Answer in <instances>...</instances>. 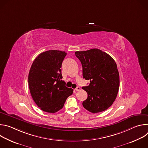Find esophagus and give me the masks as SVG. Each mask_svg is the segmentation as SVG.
I'll return each instance as SVG.
<instances>
[{"instance_id":"34e87169","label":"esophagus","mask_w":148,"mask_h":148,"mask_svg":"<svg viewBox=\"0 0 148 148\" xmlns=\"http://www.w3.org/2000/svg\"><path fill=\"white\" fill-rule=\"evenodd\" d=\"M80 89H81V88H80V87H77L75 89V91H79V90H80Z\"/></svg>"}]
</instances>
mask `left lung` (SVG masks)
Here are the masks:
<instances>
[{
	"instance_id": "obj_1",
	"label": "left lung",
	"mask_w": 148,
	"mask_h": 148,
	"mask_svg": "<svg viewBox=\"0 0 148 148\" xmlns=\"http://www.w3.org/2000/svg\"><path fill=\"white\" fill-rule=\"evenodd\" d=\"M82 67L83 78L90 80L88 86L82 87L88 94L84 108L92 113L107 110L115 100L119 87V75L114 60L98 49L75 51Z\"/></svg>"
}]
</instances>
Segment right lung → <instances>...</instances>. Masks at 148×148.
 Here are the masks:
<instances>
[{
  "label": "right lung",
  "instance_id": "obj_1",
  "mask_svg": "<svg viewBox=\"0 0 148 148\" xmlns=\"http://www.w3.org/2000/svg\"><path fill=\"white\" fill-rule=\"evenodd\" d=\"M65 51L49 50L40 53L34 60L29 77V87L33 99L40 109L55 113L64 106L73 90L61 80V65Z\"/></svg>",
  "mask_w": 148,
  "mask_h": 148
}]
</instances>
